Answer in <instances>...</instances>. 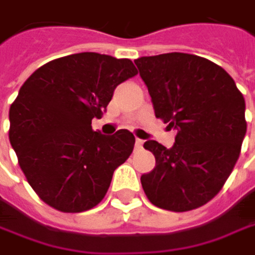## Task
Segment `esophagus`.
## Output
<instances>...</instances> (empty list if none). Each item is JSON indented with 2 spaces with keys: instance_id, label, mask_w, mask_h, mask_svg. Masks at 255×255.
<instances>
[{
  "instance_id": "obj_1",
  "label": "esophagus",
  "mask_w": 255,
  "mask_h": 255,
  "mask_svg": "<svg viewBox=\"0 0 255 255\" xmlns=\"http://www.w3.org/2000/svg\"><path fill=\"white\" fill-rule=\"evenodd\" d=\"M141 144H143V140H140V138H135V147H141Z\"/></svg>"
}]
</instances>
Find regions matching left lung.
<instances>
[{
	"instance_id": "8db88e82",
	"label": "left lung",
	"mask_w": 255,
	"mask_h": 255,
	"mask_svg": "<svg viewBox=\"0 0 255 255\" xmlns=\"http://www.w3.org/2000/svg\"><path fill=\"white\" fill-rule=\"evenodd\" d=\"M134 63L156 118L177 131L170 149L155 140L143 144L156 159L140 177L143 190L162 210L199 208L222 190L239 158L247 132L244 96L222 66L195 54L167 53Z\"/></svg>"
}]
</instances>
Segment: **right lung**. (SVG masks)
<instances>
[{
	"instance_id": "right-lung-1",
	"label": "right lung",
	"mask_w": 255,
	"mask_h": 255,
	"mask_svg": "<svg viewBox=\"0 0 255 255\" xmlns=\"http://www.w3.org/2000/svg\"><path fill=\"white\" fill-rule=\"evenodd\" d=\"M137 75L129 59L78 53L38 68L10 106L8 138L27 183L50 207L82 213L106 195L114 171L132 152L128 129L91 127L114 90Z\"/></svg>"
}]
</instances>
